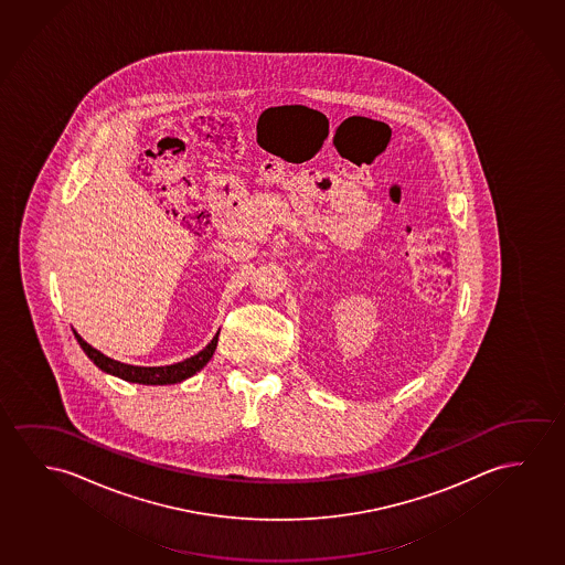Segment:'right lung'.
I'll list each match as a JSON object with an SVG mask.
<instances>
[{"instance_id": "right-lung-1", "label": "right lung", "mask_w": 565, "mask_h": 565, "mask_svg": "<svg viewBox=\"0 0 565 565\" xmlns=\"http://www.w3.org/2000/svg\"><path fill=\"white\" fill-rule=\"evenodd\" d=\"M217 335H220V332L213 335L212 342L205 345L202 352L192 355L189 360L180 361L174 365H167V367H136V365H126V363L103 355L75 332V338L82 345L83 352L87 353V358L98 369H103L105 373H110V375L120 376L128 383H138V385H174V383H180L189 376L196 375L198 371L204 367L207 361L212 360L215 345H217Z\"/></svg>"}]
</instances>
